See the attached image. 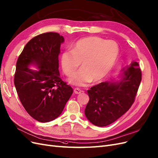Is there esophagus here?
I'll return each instance as SVG.
<instances>
[{
  "mask_svg": "<svg viewBox=\"0 0 158 158\" xmlns=\"http://www.w3.org/2000/svg\"><path fill=\"white\" fill-rule=\"evenodd\" d=\"M82 92H83V91L81 90V89H79V88H76V89H74V93H75V94H80V93H82Z\"/></svg>",
  "mask_w": 158,
  "mask_h": 158,
  "instance_id": "1",
  "label": "esophagus"
}]
</instances>
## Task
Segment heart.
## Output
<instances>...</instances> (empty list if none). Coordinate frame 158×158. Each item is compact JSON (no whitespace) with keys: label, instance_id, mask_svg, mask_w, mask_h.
I'll return each mask as SVG.
<instances>
[{"label":"heart","instance_id":"b5f03b06","mask_svg":"<svg viewBox=\"0 0 158 158\" xmlns=\"http://www.w3.org/2000/svg\"><path fill=\"white\" fill-rule=\"evenodd\" d=\"M119 54V47L114 40L98 37H87L79 40L72 50H67L61 57L64 73L71 76L81 63V69L69 79L77 86L98 82L108 75L114 66Z\"/></svg>","mask_w":158,"mask_h":158}]
</instances>
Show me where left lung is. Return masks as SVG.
Wrapping results in <instances>:
<instances>
[{
    "mask_svg": "<svg viewBox=\"0 0 158 158\" xmlns=\"http://www.w3.org/2000/svg\"><path fill=\"white\" fill-rule=\"evenodd\" d=\"M122 71L119 80L100 83L87 90L89 101L85 114L93 125L104 127L114 123L133 104L142 80L140 68L132 62Z\"/></svg>",
    "mask_w": 158,
    "mask_h": 158,
    "instance_id": "left-lung-1",
    "label": "left lung"
}]
</instances>
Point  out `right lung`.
Segmentation results:
<instances>
[{"mask_svg":"<svg viewBox=\"0 0 158 158\" xmlns=\"http://www.w3.org/2000/svg\"><path fill=\"white\" fill-rule=\"evenodd\" d=\"M64 38L48 32L33 37L16 62L14 85L20 102L33 118L42 123L62 114L73 89L60 77L58 56ZM35 65L38 70L28 68Z\"/></svg>","mask_w":158,"mask_h":158,"instance_id":"right-lung-1","label":"right lung"}]
</instances>
